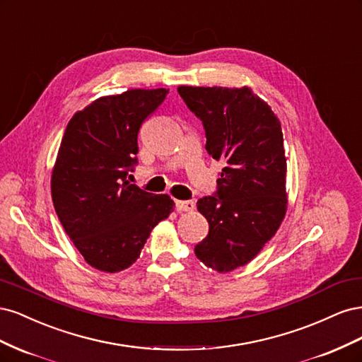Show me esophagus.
<instances>
[{
  "label": "esophagus",
  "instance_id": "esophagus-1",
  "mask_svg": "<svg viewBox=\"0 0 362 362\" xmlns=\"http://www.w3.org/2000/svg\"><path fill=\"white\" fill-rule=\"evenodd\" d=\"M175 206H177L178 211H193L194 210V204L192 201H175Z\"/></svg>",
  "mask_w": 362,
  "mask_h": 362
}]
</instances>
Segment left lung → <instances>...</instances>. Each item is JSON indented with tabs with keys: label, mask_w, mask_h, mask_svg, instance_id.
Listing matches in <instances>:
<instances>
[{
	"label": "left lung",
	"mask_w": 362,
	"mask_h": 362,
	"mask_svg": "<svg viewBox=\"0 0 362 362\" xmlns=\"http://www.w3.org/2000/svg\"><path fill=\"white\" fill-rule=\"evenodd\" d=\"M202 120L205 149L223 163L213 196L198 201L210 229L194 254L205 266H245L275 235L287 211V158L278 117L249 87L180 86Z\"/></svg>",
	"instance_id": "left-lung-1"
}]
</instances>
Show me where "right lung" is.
<instances>
[{
	"label": "right lung",
	"mask_w": 362,
	"mask_h": 362,
	"mask_svg": "<svg viewBox=\"0 0 362 362\" xmlns=\"http://www.w3.org/2000/svg\"><path fill=\"white\" fill-rule=\"evenodd\" d=\"M168 93L133 89L103 96L76 112L63 134L51 178L54 208L64 233L98 270L129 267L152 228L173 211L170 196L127 181L139 163V129Z\"/></svg>",
	"instance_id": "obj_1"
}]
</instances>
